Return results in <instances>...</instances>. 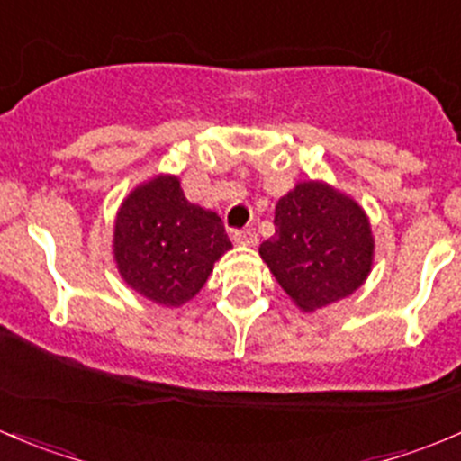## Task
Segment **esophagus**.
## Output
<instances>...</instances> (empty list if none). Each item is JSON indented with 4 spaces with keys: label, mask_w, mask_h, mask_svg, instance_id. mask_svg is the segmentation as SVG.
I'll return each mask as SVG.
<instances>
[{
    "label": "esophagus",
    "mask_w": 461,
    "mask_h": 461,
    "mask_svg": "<svg viewBox=\"0 0 461 461\" xmlns=\"http://www.w3.org/2000/svg\"><path fill=\"white\" fill-rule=\"evenodd\" d=\"M231 239H234V243L254 248V245H257V231L254 230H234L231 231Z\"/></svg>",
    "instance_id": "esophagus-1"
}]
</instances>
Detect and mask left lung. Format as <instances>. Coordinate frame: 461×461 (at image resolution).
<instances>
[{
  "label": "left lung",
  "instance_id": "obj_1",
  "mask_svg": "<svg viewBox=\"0 0 461 461\" xmlns=\"http://www.w3.org/2000/svg\"><path fill=\"white\" fill-rule=\"evenodd\" d=\"M276 234L258 248L285 294L303 312L355 294L373 272L368 213L325 180H301L278 198Z\"/></svg>",
  "mask_w": 461,
  "mask_h": 461
}]
</instances>
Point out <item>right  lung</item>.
<instances>
[{
  "label": "right lung",
  "mask_w": 461,
  "mask_h": 461,
  "mask_svg": "<svg viewBox=\"0 0 461 461\" xmlns=\"http://www.w3.org/2000/svg\"><path fill=\"white\" fill-rule=\"evenodd\" d=\"M230 249L221 216L189 203L174 174L138 185L115 213V267L133 292L162 308L192 301Z\"/></svg>",
  "instance_id": "right-lung-1"
}]
</instances>
